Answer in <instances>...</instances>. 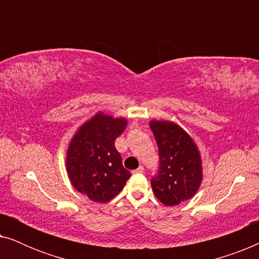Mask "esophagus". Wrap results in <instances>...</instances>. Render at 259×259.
Listing matches in <instances>:
<instances>
[{"instance_id": "esophagus-1", "label": "esophagus", "mask_w": 259, "mask_h": 259, "mask_svg": "<svg viewBox=\"0 0 259 259\" xmlns=\"http://www.w3.org/2000/svg\"><path fill=\"white\" fill-rule=\"evenodd\" d=\"M143 172H144L143 166H140V167H138L137 169H133V171H132L133 175H138V173H143Z\"/></svg>"}]
</instances>
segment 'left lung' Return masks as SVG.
I'll list each match as a JSON object with an SVG mask.
<instances>
[{
    "mask_svg": "<svg viewBox=\"0 0 259 259\" xmlns=\"http://www.w3.org/2000/svg\"><path fill=\"white\" fill-rule=\"evenodd\" d=\"M150 127L159 151V169L152 177L155 197L175 206L197 193L203 179L200 153L192 138L172 121L152 120Z\"/></svg>",
    "mask_w": 259,
    "mask_h": 259,
    "instance_id": "left-lung-1",
    "label": "left lung"
}]
</instances>
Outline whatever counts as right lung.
Here are the masks:
<instances>
[{"mask_svg": "<svg viewBox=\"0 0 259 259\" xmlns=\"http://www.w3.org/2000/svg\"><path fill=\"white\" fill-rule=\"evenodd\" d=\"M127 120L99 112L74 134L66 168L74 189L97 203H106L123 189L131 172L122 166L114 141Z\"/></svg>", "mask_w": 259, "mask_h": 259, "instance_id": "1", "label": "right lung"}]
</instances>
